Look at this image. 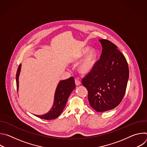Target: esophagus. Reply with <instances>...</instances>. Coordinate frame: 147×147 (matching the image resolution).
Returning a JSON list of instances; mask_svg holds the SVG:
<instances>
[{
	"instance_id": "1",
	"label": "esophagus",
	"mask_w": 147,
	"mask_h": 147,
	"mask_svg": "<svg viewBox=\"0 0 147 147\" xmlns=\"http://www.w3.org/2000/svg\"><path fill=\"white\" fill-rule=\"evenodd\" d=\"M75 82L76 86H80L81 84V81L79 80V78L75 79Z\"/></svg>"
}]
</instances>
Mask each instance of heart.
<instances>
[{"instance_id":"obj_1","label":"heart","mask_w":147,"mask_h":147,"mask_svg":"<svg viewBox=\"0 0 147 147\" xmlns=\"http://www.w3.org/2000/svg\"><path fill=\"white\" fill-rule=\"evenodd\" d=\"M86 55L80 62L78 66V71L83 74H87L91 72L94 69L96 59V52L94 48L89 49L88 47L81 48L74 56V61L80 60L84 56Z\"/></svg>"}]
</instances>
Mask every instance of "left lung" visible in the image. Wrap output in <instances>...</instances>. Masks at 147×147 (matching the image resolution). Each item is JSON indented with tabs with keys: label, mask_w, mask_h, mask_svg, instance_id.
Instances as JSON below:
<instances>
[{
	"label": "left lung",
	"mask_w": 147,
	"mask_h": 147,
	"mask_svg": "<svg viewBox=\"0 0 147 147\" xmlns=\"http://www.w3.org/2000/svg\"><path fill=\"white\" fill-rule=\"evenodd\" d=\"M102 47L94 69L82 79L88 90L90 106L98 112L117 107L122 100L129 77V66L117 47L107 39H99Z\"/></svg>",
	"instance_id": "left-lung-1"
}]
</instances>
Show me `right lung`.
Instances as JSON below:
<instances>
[{"mask_svg":"<svg viewBox=\"0 0 147 147\" xmlns=\"http://www.w3.org/2000/svg\"><path fill=\"white\" fill-rule=\"evenodd\" d=\"M21 67H22V64L19 65L16 73V79L17 91L18 90V78L21 71ZM75 88L76 84L73 77H71L66 80L60 81L56 89L54 96V102L51 109L47 113L44 115H35L39 118L45 120H52L57 117L63 111L69 96Z\"/></svg>","mask_w":147,"mask_h":147,"instance_id":"obj_1","label":"right lung"}]
</instances>
